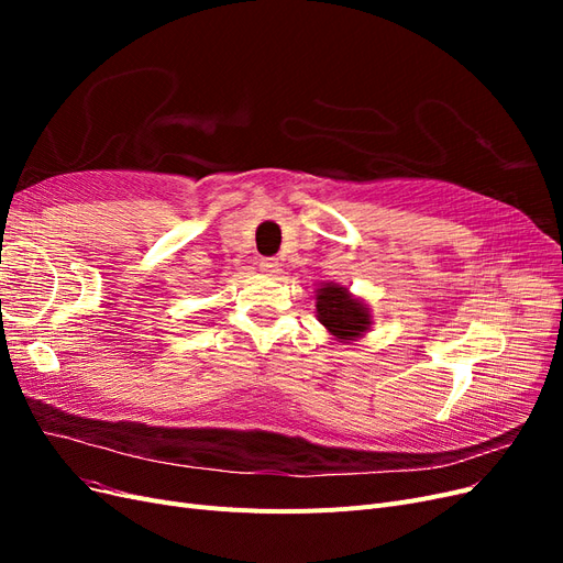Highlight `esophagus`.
I'll return each instance as SVG.
<instances>
[{
	"label": "esophagus",
	"mask_w": 563,
	"mask_h": 563,
	"mask_svg": "<svg viewBox=\"0 0 563 563\" xmlns=\"http://www.w3.org/2000/svg\"><path fill=\"white\" fill-rule=\"evenodd\" d=\"M261 269L265 272V275L275 277V275H279V272H282V263L277 258H263L261 261Z\"/></svg>",
	"instance_id": "34e87169"
}]
</instances>
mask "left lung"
Returning <instances> with one entry per match:
<instances>
[{"label": "left lung", "instance_id": "obj_1", "mask_svg": "<svg viewBox=\"0 0 563 563\" xmlns=\"http://www.w3.org/2000/svg\"><path fill=\"white\" fill-rule=\"evenodd\" d=\"M314 294L317 319L338 343L360 340L371 331L373 321L368 305L362 298L352 296L345 286H338L331 282L317 288Z\"/></svg>", "mask_w": 563, "mask_h": 563}]
</instances>
